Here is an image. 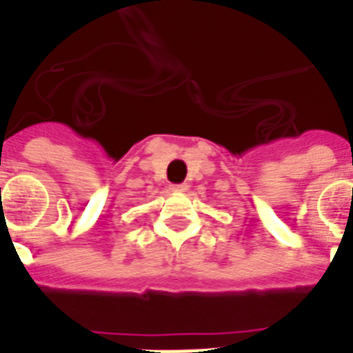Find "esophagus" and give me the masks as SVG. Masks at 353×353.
Wrapping results in <instances>:
<instances>
[{
	"mask_svg": "<svg viewBox=\"0 0 353 353\" xmlns=\"http://www.w3.org/2000/svg\"><path fill=\"white\" fill-rule=\"evenodd\" d=\"M188 185L186 183H179V185H170V192H186Z\"/></svg>",
	"mask_w": 353,
	"mask_h": 353,
	"instance_id": "34e87169",
	"label": "esophagus"
}]
</instances>
